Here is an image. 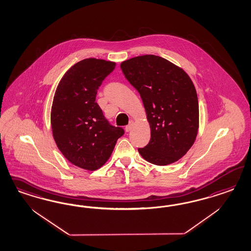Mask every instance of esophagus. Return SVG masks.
I'll return each instance as SVG.
<instances>
[{
  "instance_id": "1",
  "label": "esophagus",
  "mask_w": 251,
  "mask_h": 251,
  "mask_svg": "<svg viewBox=\"0 0 251 251\" xmlns=\"http://www.w3.org/2000/svg\"><path fill=\"white\" fill-rule=\"evenodd\" d=\"M132 126H133V121H130V122H129V124L125 127V130H126L127 132H129V130L132 128Z\"/></svg>"
}]
</instances>
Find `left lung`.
I'll list each match as a JSON object with an SVG mask.
<instances>
[{"mask_svg": "<svg viewBox=\"0 0 251 251\" xmlns=\"http://www.w3.org/2000/svg\"><path fill=\"white\" fill-rule=\"evenodd\" d=\"M121 68L139 92L151 128L150 142L138 149L140 154L157 166L180 159L194 144L199 128L197 93L190 77L155 55L131 58Z\"/></svg>", "mask_w": 251, "mask_h": 251, "instance_id": "left-lung-1", "label": "left lung"}]
</instances>
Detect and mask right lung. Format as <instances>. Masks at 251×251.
Here are the masks:
<instances>
[{
  "instance_id": "1",
  "label": "right lung",
  "mask_w": 251,
  "mask_h": 251,
  "mask_svg": "<svg viewBox=\"0 0 251 251\" xmlns=\"http://www.w3.org/2000/svg\"><path fill=\"white\" fill-rule=\"evenodd\" d=\"M115 66L112 61L84 59L69 69L55 92L50 117L54 140L76 167L99 169L124 134L122 127L106 121L96 102L99 86Z\"/></svg>"
}]
</instances>
